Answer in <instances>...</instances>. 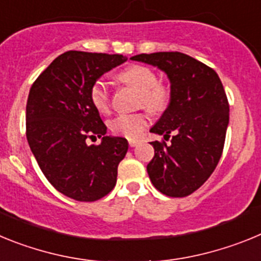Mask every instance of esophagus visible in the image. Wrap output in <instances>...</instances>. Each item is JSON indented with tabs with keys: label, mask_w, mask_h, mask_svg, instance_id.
Segmentation results:
<instances>
[{
	"label": "esophagus",
	"mask_w": 261,
	"mask_h": 261,
	"mask_svg": "<svg viewBox=\"0 0 261 261\" xmlns=\"http://www.w3.org/2000/svg\"><path fill=\"white\" fill-rule=\"evenodd\" d=\"M138 145V141H135V140H129V146L136 147Z\"/></svg>",
	"instance_id": "1"
}]
</instances>
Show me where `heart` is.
<instances>
[{
    "instance_id": "b5f03b06",
    "label": "heart",
    "mask_w": 261,
    "mask_h": 261,
    "mask_svg": "<svg viewBox=\"0 0 261 261\" xmlns=\"http://www.w3.org/2000/svg\"><path fill=\"white\" fill-rule=\"evenodd\" d=\"M123 84L133 87L140 93V106L151 114H161L170 105L171 91L165 84L158 82V75L149 66L132 65L119 73ZM90 99L100 114H107L111 107V94L105 80L94 82L90 90ZM149 124V116L145 112L120 114L110 121L112 133L128 140H137L142 136Z\"/></svg>"
}]
</instances>
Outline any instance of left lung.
Listing matches in <instances>:
<instances>
[{
	"label": "left lung",
	"instance_id": "8db88e82",
	"mask_svg": "<svg viewBox=\"0 0 261 261\" xmlns=\"http://www.w3.org/2000/svg\"><path fill=\"white\" fill-rule=\"evenodd\" d=\"M130 60L156 66L171 84V100L150 129L167 141L150 142L154 158L146 170L159 192L186 197L213 174L225 145L229 102L216 71L180 52L136 55Z\"/></svg>",
	"mask_w": 261,
	"mask_h": 261
}]
</instances>
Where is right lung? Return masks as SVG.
<instances>
[{
  "label": "right lung",
  "mask_w": 261,
  "mask_h": 261,
  "mask_svg": "<svg viewBox=\"0 0 261 261\" xmlns=\"http://www.w3.org/2000/svg\"><path fill=\"white\" fill-rule=\"evenodd\" d=\"M126 61L123 55L68 50L50 62L30 89L26 136L48 181L77 201H96L114 190L117 166L128 151L91 103L90 90L106 71ZM99 137V145L87 138Z\"/></svg>",
  "instance_id": "1"
}]
</instances>
